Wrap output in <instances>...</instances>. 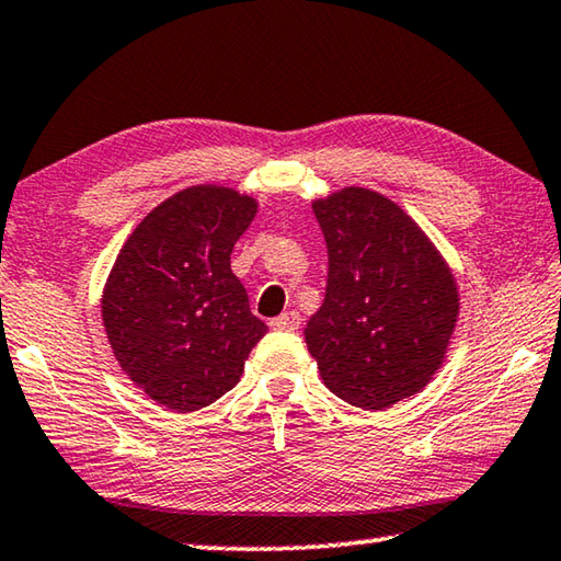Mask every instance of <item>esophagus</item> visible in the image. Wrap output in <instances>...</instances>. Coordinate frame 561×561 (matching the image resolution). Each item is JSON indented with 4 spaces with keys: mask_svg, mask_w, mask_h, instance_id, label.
<instances>
[{
    "mask_svg": "<svg viewBox=\"0 0 561 561\" xmlns=\"http://www.w3.org/2000/svg\"><path fill=\"white\" fill-rule=\"evenodd\" d=\"M299 324H301V317H299V311H294V309L284 311L282 317L270 321V327L277 331H294V329H299Z\"/></svg>",
    "mask_w": 561,
    "mask_h": 561,
    "instance_id": "1",
    "label": "esophagus"
}]
</instances>
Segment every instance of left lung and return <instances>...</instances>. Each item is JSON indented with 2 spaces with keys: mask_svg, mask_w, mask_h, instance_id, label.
Returning <instances> with one entry per match:
<instances>
[{
  "mask_svg": "<svg viewBox=\"0 0 561 561\" xmlns=\"http://www.w3.org/2000/svg\"><path fill=\"white\" fill-rule=\"evenodd\" d=\"M311 207L329 277L304 339L331 393L383 411L440 368L460 311L458 284L428 234L381 193L344 187Z\"/></svg>",
  "mask_w": 561,
  "mask_h": 561,
  "instance_id": "8db88e82",
  "label": "left lung"
}]
</instances>
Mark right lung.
Segmentation results:
<instances>
[{
	"instance_id": "obj_1",
	"label": "right lung",
	"mask_w": 561,
	"mask_h": 561,
	"mask_svg": "<svg viewBox=\"0 0 561 561\" xmlns=\"http://www.w3.org/2000/svg\"><path fill=\"white\" fill-rule=\"evenodd\" d=\"M257 201L222 185L168 197L123 244L103 287L101 317L118 366L150 401L175 413L237 386L267 334L230 267Z\"/></svg>"
}]
</instances>
